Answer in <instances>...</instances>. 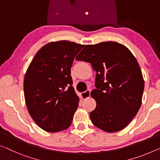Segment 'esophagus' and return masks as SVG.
Here are the masks:
<instances>
[{
  "label": "esophagus",
  "instance_id": "34e87169",
  "mask_svg": "<svg viewBox=\"0 0 160 160\" xmlns=\"http://www.w3.org/2000/svg\"><path fill=\"white\" fill-rule=\"evenodd\" d=\"M90 96V90H87L85 92H83L81 93V97H82V99H86L88 98H89Z\"/></svg>",
  "mask_w": 160,
  "mask_h": 160
}]
</instances>
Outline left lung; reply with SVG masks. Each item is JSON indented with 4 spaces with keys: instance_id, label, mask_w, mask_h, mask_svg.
I'll return each mask as SVG.
<instances>
[{
    "instance_id": "8db88e82",
    "label": "left lung",
    "mask_w": 160,
    "mask_h": 160,
    "mask_svg": "<svg viewBox=\"0 0 160 160\" xmlns=\"http://www.w3.org/2000/svg\"><path fill=\"white\" fill-rule=\"evenodd\" d=\"M75 59L90 62L97 72L91 92L97 102L90 113L93 125L108 132L122 130L140 108L144 88L135 56L123 45L109 41L86 45Z\"/></svg>"
}]
</instances>
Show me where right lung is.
Here are the masks:
<instances>
[{
  "instance_id": "obj_1",
  "label": "right lung",
  "mask_w": 160,
  "mask_h": 160,
  "mask_svg": "<svg viewBox=\"0 0 160 160\" xmlns=\"http://www.w3.org/2000/svg\"><path fill=\"white\" fill-rule=\"evenodd\" d=\"M83 45L61 40L44 45L25 73L23 88L28 110L40 128L56 132L68 128L80 98L72 86L70 69Z\"/></svg>"
}]
</instances>
